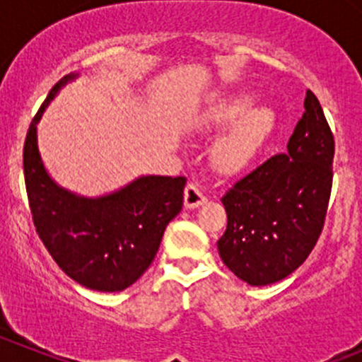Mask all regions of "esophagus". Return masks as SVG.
<instances>
[{
	"instance_id": "obj_1",
	"label": "esophagus",
	"mask_w": 362,
	"mask_h": 362,
	"mask_svg": "<svg viewBox=\"0 0 362 362\" xmlns=\"http://www.w3.org/2000/svg\"><path fill=\"white\" fill-rule=\"evenodd\" d=\"M206 202L205 194L199 191L198 185L194 184H189L184 191V205L185 209H198L199 205Z\"/></svg>"
}]
</instances>
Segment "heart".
<instances>
[{"label":"heart","mask_w":362,"mask_h":362,"mask_svg":"<svg viewBox=\"0 0 362 362\" xmlns=\"http://www.w3.org/2000/svg\"><path fill=\"white\" fill-rule=\"evenodd\" d=\"M199 131H221L210 148V164L221 175H238L252 166L278 127V113L256 103L251 90L224 93L206 104L196 118Z\"/></svg>","instance_id":"1"}]
</instances>
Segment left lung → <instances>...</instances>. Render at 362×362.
Returning <instances> with one entry per match:
<instances>
[{
    "mask_svg": "<svg viewBox=\"0 0 362 362\" xmlns=\"http://www.w3.org/2000/svg\"><path fill=\"white\" fill-rule=\"evenodd\" d=\"M288 152L272 157L221 198L228 226L217 240L224 265L251 286L299 269L324 228L332 185L334 138L308 90Z\"/></svg>",
    "mask_w": 362,
    "mask_h": 362,
    "instance_id": "1",
    "label": "left lung"
}]
</instances>
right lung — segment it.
Here are the masks:
<instances>
[{
    "label": "right lung",
    "mask_w": 362,
    "mask_h": 362,
    "mask_svg": "<svg viewBox=\"0 0 362 362\" xmlns=\"http://www.w3.org/2000/svg\"><path fill=\"white\" fill-rule=\"evenodd\" d=\"M69 74L54 84L31 122L24 143V182L31 216L59 269L97 292H122L153 262L170 221L184 205V177L141 175L103 196H83L49 175L38 150V122L59 90L76 81Z\"/></svg>",
    "instance_id": "add662e5"
}]
</instances>
